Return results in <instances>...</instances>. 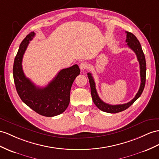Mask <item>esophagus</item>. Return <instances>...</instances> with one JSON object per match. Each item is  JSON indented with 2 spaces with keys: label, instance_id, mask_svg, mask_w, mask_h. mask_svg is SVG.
Instances as JSON below:
<instances>
[{
  "label": "esophagus",
  "instance_id": "esophagus-1",
  "mask_svg": "<svg viewBox=\"0 0 159 159\" xmlns=\"http://www.w3.org/2000/svg\"><path fill=\"white\" fill-rule=\"evenodd\" d=\"M80 69L82 72H84L87 68V64L86 62H81L80 64Z\"/></svg>",
  "mask_w": 159,
  "mask_h": 159
}]
</instances>
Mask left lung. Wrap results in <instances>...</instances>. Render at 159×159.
<instances>
[{"instance_id": "left-lung-1", "label": "left lung", "mask_w": 159, "mask_h": 159, "mask_svg": "<svg viewBox=\"0 0 159 159\" xmlns=\"http://www.w3.org/2000/svg\"><path fill=\"white\" fill-rule=\"evenodd\" d=\"M125 33L127 34L126 35L125 42L127 43L128 46L135 52V54L137 56V59L140 64L141 83H140L139 90H138V93H136L135 97H134V98L130 101H129L128 103H124V104L109 105L105 103L99 98L98 94H97L96 87H95V80L93 78L91 73L89 72L87 74L88 78L89 80V83H90V86H91V93L92 99L93 101V102H94L95 105L100 109V110L107 112V113H116L121 112L122 111H124L125 109H128L130 105H132L140 97L142 92H143L144 86H145L146 64V60H145L144 52L142 51V49L139 41L138 40L136 36L133 34L130 33V32H128V31H125Z\"/></svg>"}]
</instances>
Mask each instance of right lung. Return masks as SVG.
Instances as JSON below:
<instances>
[{
    "label": "right lung",
    "mask_w": 159,
    "mask_h": 159,
    "mask_svg": "<svg viewBox=\"0 0 159 159\" xmlns=\"http://www.w3.org/2000/svg\"><path fill=\"white\" fill-rule=\"evenodd\" d=\"M35 36L31 32L20 44L13 64V79L20 98L27 106L38 114L53 117L62 113L70 103L72 84L80 74L77 64L61 70L46 87H39L27 78L22 68L23 57L26 49Z\"/></svg>",
    "instance_id": "obj_1"
}]
</instances>
